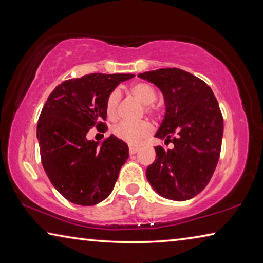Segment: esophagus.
<instances>
[{"instance_id":"esophagus-1","label":"esophagus","mask_w":263,"mask_h":263,"mask_svg":"<svg viewBox=\"0 0 263 263\" xmlns=\"http://www.w3.org/2000/svg\"><path fill=\"white\" fill-rule=\"evenodd\" d=\"M128 151H130V154H136L138 151H139V148L136 147V146H130V147H128Z\"/></svg>"}]
</instances>
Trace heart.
<instances>
[{"label": "heart", "mask_w": 263, "mask_h": 263, "mask_svg": "<svg viewBox=\"0 0 263 263\" xmlns=\"http://www.w3.org/2000/svg\"><path fill=\"white\" fill-rule=\"evenodd\" d=\"M130 92L135 99L140 102L144 106L146 114L154 115L157 114V108L154 106V102L157 100V92L151 84L146 82H136L130 87ZM119 100H121V92L118 89H115L110 92L105 101V111L110 118L116 117ZM153 131L152 125L148 122H138L127 123L121 122L111 128L112 135L123 141L130 145H138L144 141L146 138L151 136Z\"/></svg>", "instance_id": "b5f03b06"}]
</instances>
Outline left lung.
<instances>
[{"mask_svg":"<svg viewBox=\"0 0 263 263\" xmlns=\"http://www.w3.org/2000/svg\"><path fill=\"white\" fill-rule=\"evenodd\" d=\"M157 86L166 105L155 137L173 148L155 147L146 177L167 199L186 201L205 188L219 160L224 123L211 88L185 70L161 68L138 75Z\"/></svg>","mask_w":263,"mask_h":263,"instance_id":"8db88e82","label":"left lung"}]
</instances>
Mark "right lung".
<instances>
[{
    "label": "right lung",
    "mask_w": 263,
    "mask_h": 263,
    "mask_svg": "<svg viewBox=\"0 0 263 263\" xmlns=\"http://www.w3.org/2000/svg\"><path fill=\"white\" fill-rule=\"evenodd\" d=\"M133 74L94 73L55 87L43 106L37 125L42 163L53 186L69 202L95 205L112 191L128 158V146L111 135L100 142L87 139L91 127L106 125L105 101Z\"/></svg>",
    "instance_id": "obj_1"
}]
</instances>
